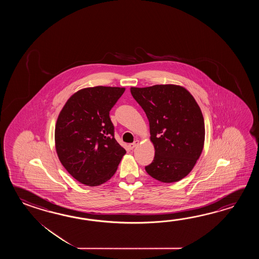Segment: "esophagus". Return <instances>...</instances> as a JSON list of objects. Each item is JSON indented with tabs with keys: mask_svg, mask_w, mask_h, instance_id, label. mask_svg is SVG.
Segmentation results:
<instances>
[{
	"mask_svg": "<svg viewBox=\"0 0 259 259\" xmlns=\"http://www.w3.org/2000/svg\"><path fill=\"white\" fill-rule=\"evenodd\" d=\"M138 144H139V141H135L134 143H131V144L128 145V147H130V149H131V150H133V149L135 148V147L137 146Z\"/></svg>",
	"mask_w": 259,
	"mask_h": 259,
	"instance_id": "esophagus-1",
	"label": "esophagus"
}]
</instances>
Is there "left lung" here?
<instances>
[{"mask_svg":"<svg viewBox=\"0 0 259 259\" xmlns=\"http://www.w3.org/2000/svg\"><path fill=\"white\" fill-rule=\"evenodd\" d=\"M150 125L154 158L145 166L150 176L171 183L187 176L196 164L204 143L202 111L193 95L179 85L131 88Z\"/></svg>","mask_w":259,"mask_h":259,"instance_id":"obj_1","label":"left lung"}]
</instances>
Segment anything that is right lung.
Masks as SVG:
<instances>
[{
    "mask_svg": "<svg viewBox=\"0 0 259 259\" xmlns=\"http://www.w3.org/2000/svg\"><path fill=\"white\" fill-rule=\"evenodd\" d=\"M125 88L96 86L67 100L55 125V149L62 165L77 182L98 186L116 173L126 150L114 137L109 112Z\"/></svg>",
    "mask_w": 259,
    "mask_h": 259,
    "instance_id": "right-lung-1",
    "label": "right lung"
}]
</instances>
